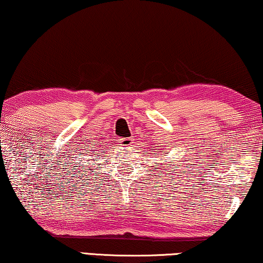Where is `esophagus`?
Masks as SVG:
<instances>
[{
  "mask_svg": "<svg viewBox=\"0 0 263 263\" xmlns=\"http://www.w3.org/2000/svg\"><path fill=\"white\" fill-rule=\"evenodd\" d=\"M133 143V140L130 139V138H125V139H120V144L122 147H124V148H127V147H129L130 146V144Z\"/></svg>",
  "mask_w": 263,
  "mask_h": 263,
  "instance_id": "1",
  "label": "esophagus"
}]
</instances>
